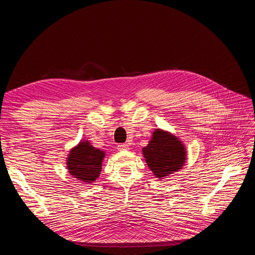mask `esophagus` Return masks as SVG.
I'll return each mask as SVG.
<instances>
[{"label": "esophagus", "mask_w": 255, "mask_h": 255, "mask_svg": "<svg viewBox=\"0 0 255 255\" xmlns=\"http://www.w3.org/2000/svg\"><path fill=\"white\" fill-rule=\"evenodd\" d=\"M128 149H129V146L127 143L118 144V150H120V151H125V150H128Z\"/></svg>", "instance_id": "obj_1"}]
</instances>
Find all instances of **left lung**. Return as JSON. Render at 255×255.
Masks as SVG:
<instances>
[{
  "label": "left lung",
  "instance_id": "8db88e82",
  "mask_svg": "<svg viewBox=\"0 0 255 255\" xmlns=\"http://www.w3.org/2000/svg\"><path fill=\"white\" fill-rule=\"evenodd\" d=\"M146 165L159 180L177 172L186 160V149L183 142L167 130L156 128L148 145L142 149Z\"/></svg>",
  "mask_w": 255,
  "mask_h": 255
}]
</instances>
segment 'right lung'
I'll return each instance as SVG.
<instances>
[{
  "label": "right lung",
  "mask_w": 255,
  "mask_h": 255,
  "mask_svg": "<svg viewBox=\"0 0 255 255\" xmlns=\"http://www.w3.org/2000/svg\"><path fill=\"white\" fill-rule=\"evenodd\" d=\"M104 157V151L92 146L88 140H82L69 152L67 169L75 179L94 183L100 176Z\"/></svg>",
  "instance_id": "right-lung-1"
}]
</instances>
